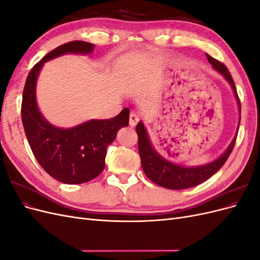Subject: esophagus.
Masks as SVG:
<instances>
[{
    "label": "esophagus",
    "mask_w": 260,
    "mask_h": 260,
    "mask_svg": "<svg viewBox=\"0 0 260 260\" xmlns=\"http://www.w3.org/2000/svg\"><path fill=\"white\" fill-rule=\"evenodd\" d=\"M140 120V116L136 113H131L130 114V118H129V124L131 127H135V125L139 122Z\"/></svg>",
    "instance_id": "esophagus-1"
}]
</instances>
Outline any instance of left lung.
<instances>
[{"label":"left lung","mask_w":260,"mask_h":260,"mask_svg":"<svg viewBox=\"0 0 260 260\" xmlns=\"http://www.w3.org/2000/svg\"><path fill=\"white\" fill-rule=\"evenodd\" d=\"M206 56L212 68L216 69L219 74H221L224 77V79L231 85L235 99L238 101L239 109L241 113V103L238 96L237 88H235V84L232 80L229 70H228V68L222 62L212 58L210 55L206 54ZM136 131L139 137V154L141 157V165H142L144 174L154 183L162 187L170 188V190H183V188L199 185L203 183L204 181L209 179L211 176H214L226 161L228 157H229L234 147L235 140H237V135H235L232 142L225 149V152L214 161L201 165V166L185 167L182 166V165H178L171 162L170 160H167L156 151L153 147L151 141H149L146 128L144 127V123L142 121H140L137 124Z\"/></svg>","instance_id":"left-lung-1"}]
</instances>
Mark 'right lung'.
<instances>
[{"mask_svg":"<svg viewBox=\"0 0 260 260\" xmlns=\"http://www.w3.org/2000/svg\"><path fill=\"white\" fill-rule=\"evenodd\" d=\"M94 44L72 41L62 44L34 66L22 93L21 119L26 137L41 167L54 179L66 184H80L96 178L105 168L107 146L119 129L129 124L128 107L109 119H91L73 128H58L39 111L36 88L44 62L65 54H90Z\"/></svg>","mask_w":260,"mask_h":260,"instance_id":"add662e5","label":"right lung"}]
</instances>
